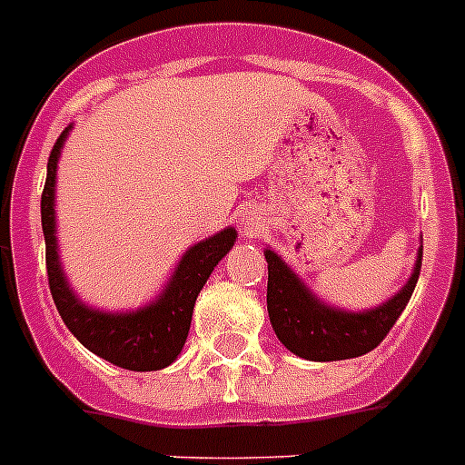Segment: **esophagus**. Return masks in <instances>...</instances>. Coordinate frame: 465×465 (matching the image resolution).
I'll list each match as a JSON object with an SVG mask.
<instances>
[{
  "label": "esophagus",
  "mask_w": 465,
  "mask_h": 465,
  "mask_svg": "<svg viewBox=\"0 0 465 465\" xmlns=\"http://www.w3.org/2000/svg\"><path fill=\"white\" fill-rule=\"evenodd\" d=\"M267 220L265 213L260 210V207H245L243 213H241V233L248 236V239H255L260 233L265 232Z\"/></svg>",
  "instance_id": "1"
}]
</instances>
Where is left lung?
Returning a JSON list of instances; mask_svg holds the SVG:
<instances>
[{"instance_id": "1", "label": "left lung", "mask_w": 465, "mask_h": 465, "mask_svg": "<svg viewBox=\"0 0 465 465\" xmlns=\"http://www.w3.org/2000/svg\"><path fill=\"white\" fill-rule=\"evenodd\" d=\"M265 260L267 312L277 339L298 358L330 363L363 356L390 334L416 289L422 265V245L418 248L409 282L390 301L368 311H343L324 303L272 248H265Z\"/></svg>"}]
</instances>
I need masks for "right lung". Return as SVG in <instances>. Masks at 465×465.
I'll return each instance as SVG.
<instances>
[{
  "instance_id": "add662e5",
  "label": "right lung",
  "mask_w": 465,
  "mask_h": 465,
  "mask_svg": "<svg viewBox=\"0 0 465 465\" xmlns=\"http://www.w3.org/2000/svg\"><path fill=\"white\" fill-rule=\"evenodd\" d=\"M71 128L56 138L47 162V181H45L40 214H43L45 248H47V277L49 292L64 324L69 327L78 341L95 356L104 358L112 365L150 372L172 365L179 358L186 343L191 318H193L195 298L203 292L207 277L220 265V260L236 243V229L226 226L210 239L191 245L173 267L172 277L160 292L138 311H100L85 305L75 296L64 274L56 241V164L62 157V147L69 138Z\"/></svg>"
}]
</instances>
